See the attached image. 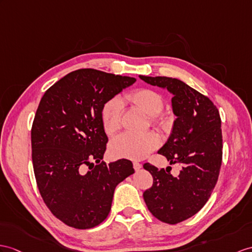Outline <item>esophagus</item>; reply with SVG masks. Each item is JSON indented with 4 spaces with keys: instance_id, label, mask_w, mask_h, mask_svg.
<instances>
[{
    "instance_id": "1",
    "label": "esophagus",
    "mask_w": 252,
    "mask_h": 252,
    "mask_svg": "<svg viewBox=\"0 0 252 252\" xmlns=\"http://www.w3.org/2000/svg\"><path fill=\"white\" fill-rule=\"evenodd\" d=\"M141 168H142V164L139 163L138 161H133V169L136 171H139Z\"/></svg>"
}]
</instances>
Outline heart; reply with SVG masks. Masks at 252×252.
<instances>
[{
    "label": "heart",
    "mask_w": 252,
    "mask_h": 252,
    "mask_svg": "<svg viewBox=\"0 0 252 252\" xmlns=\"http://www.w3.org/2000/svg\"><path fill=\"white\" fill-rule=\"evenodd\" d=\"M124 100L131 106L140 109L146 115L153 118L155 123L161 124L162 119L159 113L162 111L164 102L157 92L141 89L133 91L124 97ZM123 106L118 98H113L105 103L101 110V123L106 133L111 136L118 131L122 125ZM159 145V138L154 132L136 134L126 132L113 140L110 146L112 155L118 158H127L138 160L149 156Z\"/></svg>",
    "instance_id": "b5f03b06"
}]
</instances>
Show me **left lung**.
I'll return each instance as SVG.
<instances>
[{
  "instance_id": "1",
  "label": "left lung",
  "mask_w": 252,
  "mask_h": 252,
  "mask_svg": "<svg viewBox=\"0 0 252 252\" xmlns=\"http://www.w3.org/2000/svg\"><path fill=\"white\" fill-rule=\"evenodd\" d=\"M154 87L167 89L176 116L172 132L158 151L170 161L180 163L177 177L151 163L143 168L153 176V186L143 199L153 216L175 224L197 214L210 199L222 161L221 120L210 98L175 78L139 76Z\"/></svg>"
}]
</instances>
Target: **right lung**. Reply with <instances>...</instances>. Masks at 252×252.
Segmentation results:
<instances>
[{"mask_svg": "<svg viewBox=\"0 0 252 252\" xmlns=\"http://www.w3.org/2000/svg\"><path fill=\"white\" fill-rule=\"evenodd\" d=\"M134 82L131 77L78 69L49 88L39 102L31 130L36 183L49 210L72 228L101 223L115 187L134 172L127 159L101 161L108 142L102 107Z\"/></svg>", "mask_w": 252, "mask_h": 252, "instance_id": "right-lung-1", "label": "right lung"}]
</instances>
